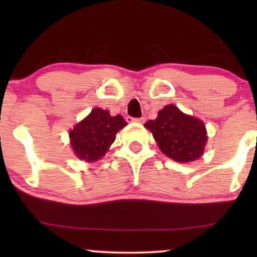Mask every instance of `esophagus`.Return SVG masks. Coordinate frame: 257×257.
<instances>
[{
	"instance_id": "obj_1",
	"label": "esophagus",
	"mask_w": 257,
	"mask_h": 257,
	"mask_svg": "<svg viewBox=\"0 0 257 257\" xmlns=\"http://www.w3.org/2000/svg\"><path fill=\"white\" fill-rule=\"evenodd\" d=\"M126 120H128V122L144 123V122H145V118H144V117H140V118H133V117H126Z\"/></svg>"
}]
</instances>
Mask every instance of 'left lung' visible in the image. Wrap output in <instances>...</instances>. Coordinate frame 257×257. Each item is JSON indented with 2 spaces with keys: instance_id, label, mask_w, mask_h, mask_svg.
I'll return each mask as SVG.
<instances>
[{
  "instance_id": "1",
  "label": "left lung",
  "mask_w": 257,
  "mask_h": 257,
  "mask_svg": "<svg viewBox=\"0 0 257 257\" xmlns=\"http://www.w3.org/2000/svg\"><path fill=\"white\" fill-rule=\"evenodd\" d=\"M145 126L153 134L161 151L174 161L192 162L203 155L206 144L204 123L182 113L176 106H164L157 118L147 120Z\"/></svg>"
}]
</instances>
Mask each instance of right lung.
<instances>
[{
  "instance_id": "right-lung-1",
  "label": "right lung",
  "mask_w": 257,
  "mask_h": 257,
  "mask_svg": "<svg viewBox=\"0 0 257 257\" xmlns=\"http://www.w3.org/2000/svg\"><path fill=\"white\" fill-rule=\"evenodd\" d=\"M125 125L126 122L119 114L112 117L107 110L94 108L70 133L73 151L82 161H98Z\"/></svg>"
}]
</instances>
